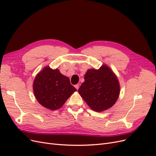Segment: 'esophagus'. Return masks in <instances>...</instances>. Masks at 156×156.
Instances as JSON below:
<instances>
[{
  "mask_svg": "<svg viewBox=\"0 0 156 156\" xmlns=\"http://www.w3.org/2000/svg\"><path fill=\"white\" fill-rule=\"evenodd\" d=\"M75 88H76L77 90H78V89H79V87H80V85H79V84H76V85H75Z\"/></svg>",
  "mask_w": 156,
  "mask_h": 156,
  "instance_id": "1",
  "label": "esophagus"
}]
</instances>
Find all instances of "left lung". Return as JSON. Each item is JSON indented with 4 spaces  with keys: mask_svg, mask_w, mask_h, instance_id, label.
Masks as SVG:
<instances>
[{
    "mask_svg": "<svg viewBox=\"0 0 156 156\" xmlns=\"http://www.w3.org/2000/svg\"><path fill=\"white\" fill-rule=\"evenodd\" d=\"M78 93L93 110L101 112L111 108L119 94V84L116 75L105 65L99 69H89Z\"/></svg>",
    "mask_w": 156,
    "mask_h": 156,
    "instance_id": "8db88e82",
    "label": "left lung"
}]
</instances>
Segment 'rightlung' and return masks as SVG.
I'll return each mask as SVG.
<instances>
[{
    "label": "right lung",
    "mask_w": 156,
    "mask_h": 156,
    "mask_svg": "<svg viewBox=\"0 0 156 156\" xmlns=\"http://www.w3.org/2000/svg\"><path fill=\"white\" fill-rule=\"evenodd\" d=\"M33 90L40 104L55 111L62 107L76 89L58 69L45 67L34 78Z\"/></svg>",
    "instance_id": "1"
}]
</instances>
